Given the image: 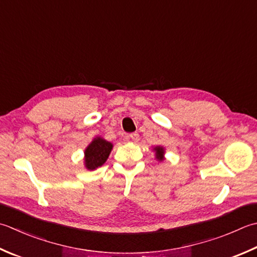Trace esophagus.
I'll list each match as a JSON object with an SVG mask.
<instances>
[{"label":"esophagus","instance_id":"esophagus-1","mask_svg":"<svg viewBox=\"0 0 257 257\" xmlns=\"http://www.w3.org/2000/svg\"><path fill=\"white\" fill-rule=\"evenodd\" d=\"M130 140H132V142H134V143H137L138 140H139V135L137 134V133H134V134H130L129 135V137H128Z\"/></svg>","mask_w":257,"mask_h":257}]
</instances>
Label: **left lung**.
Instances as JSON below:
<instances>
[{"instance_id": "obj_1", "label": "left lung", "mask_w": 257, "mask_h": 257, "mask_svg": "<svg viewBox=\"0 0 257 257\" xmlns=\"http://www.w3.org/2000/svg\"><path fill=\"white\" fill-rule=\"evenodd\" d=\"M154 152H155V157L156 159L158 160V162H163L165 160V148L163 146H156L154 147Z\"/></svg>"}]
</instances>
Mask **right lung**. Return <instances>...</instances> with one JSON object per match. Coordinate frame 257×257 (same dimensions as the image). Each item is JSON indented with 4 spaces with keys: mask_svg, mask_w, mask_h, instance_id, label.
<instances>
[{
    "mask_svg": "<svg viewBox=\"0 0 257 257\" xmlns=\"http://www.w3.org/2000/svg\"><path fill=\"white\" fill-rule=\"evenodd\" d=\"M113 145L107 142L102 137H95L92 139L87 148L84 149V157H83V164L85 169L88 170H94L100 166H102L109 157L110 153H111Z\"/></svg>",
    "mask_w": 257,
    "mask_h": 257,
    "instance_id": "right-lung-1",
    "label": "right lung"
}]
</instances>
